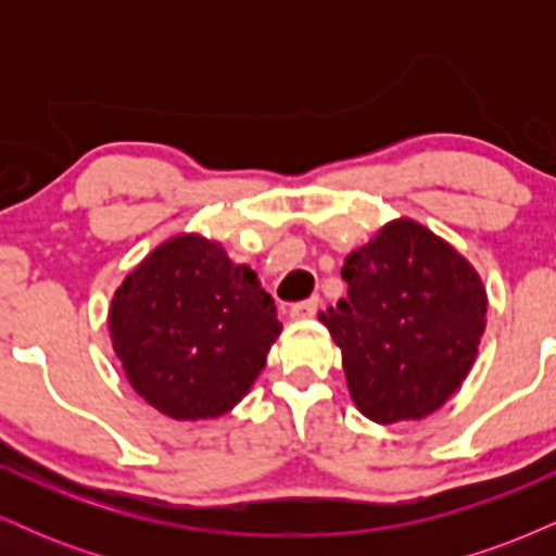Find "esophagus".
<instances>
[{
	"label": "esophagus",
	"instance_id": "obj_1",
	"mask_svg": "<svg viewBox=\"0 0 556 556\" xmlns=\"http://www.w3.org/2000/svg\"><path fill=\"white\" fill-rule=\"evenodd\" d=\"M316 311H318V298L300 300V303L290 305V316L292 318H314Z\"/></svg>",
	"mask_w": 556,
	"mask_h": 556
}]
</instances>
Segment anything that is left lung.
Listing matches in <instances>:
<instances>
[{"mask_svg": "<svg viewBox=\"0 0 556 556\" xmlns=\"http://www.w3.org/2000/svg\"><path fill=\"white\" fill-rule=\"evenodd\" d=\"M348 298L318 314L353 402L376 424L431 416L463 384L486 329V290L450 242L394 219L342 266Z\"/></svg>", "mask_w": 556, "mask_h": 556, "instance_id": "obj_1", "label": "left lung"}]
</instances>
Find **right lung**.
<instances>
[{
    "label": "right lung",
    "mask_w": 556,
    "mask_h": 556,
    "mask_svg": "<svg viewBox=\"0 0 556 556\" xmlns=\"http://www.w3.org/2000/svg\"><path fill=\"white\" fill-rule=\"evenodd\" d=\"M282 331L256 271L219 242L177 235L125 277L110 334L132 389L164 416L219 418L253 387Z\"/></svg>",
    "instance_id": "add662e5"
}]
</instances>
